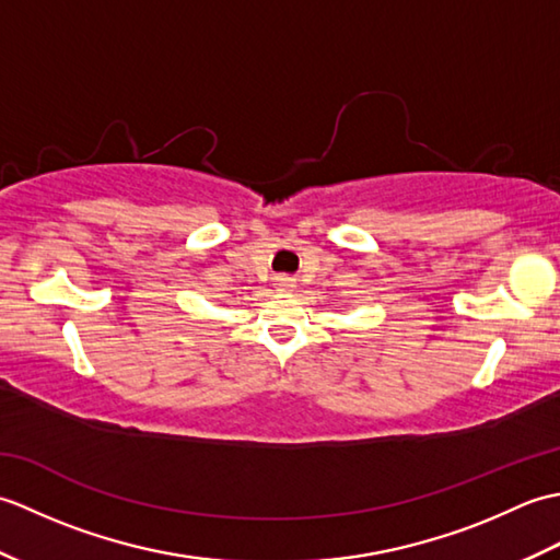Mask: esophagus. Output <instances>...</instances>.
<instances>
[{
  "label": "esophagus",
  "mask_w": 560,
  "mask_h": 560,
  "mask_svg": "<svg viewBox=\"0 0 560 560\" xmlns=\"http://www.w3.org/2000/svg\"><path fill=\"white\" fill-rule=\"evenodd\" d=\"M277 289L279 291H293L295 289V279L293 277H279L277 279Z\"/></svg>",
  "instance_id": "34e87169"
}]
</instances>
